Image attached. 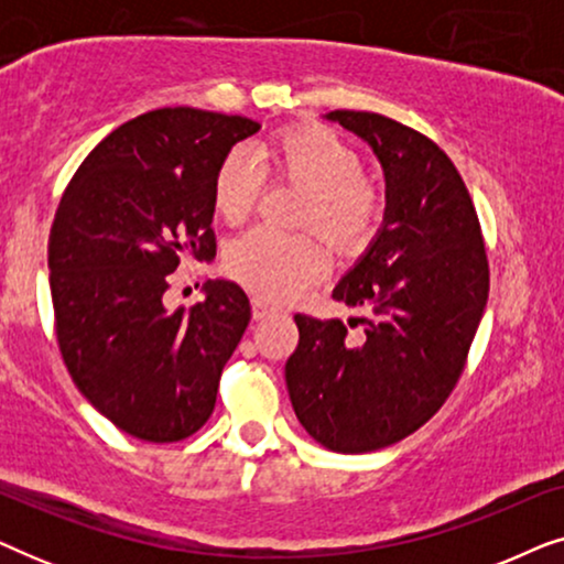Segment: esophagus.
Wrapping results in <instances>:
<instances>
[{"label":"esophagus","mask_w":564,"mask_h":564,"mask_svg":"<svg viewBox=\"0 0 564 564\" xmlns=\"http://www.w3.org/2000/svg\"><path fill=\"white\" fill-rule=\"evenodd\" d=\"M251 307H253V318L257 321H264V318H269V315L276 313V307L272 303H267L264 297H253Z\"/></svg>","instance_id":"34e87169"}]
</instances>
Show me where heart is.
I'll return each mask as SVG.
<instances>
[{"mask_svg": "<svg viewBox=\"0 0 564 564\" xmlns=\"http://www.w3.org/2000/svg\"><path fill=\"white\" fill-rule=\"evenodd\" d=\"M264 167L276 180L305 187L297 226L315 228L338 253L365 251L380 228L384 195L361 174L354 145L318 122L284 128L257 153L230 151L213 182L215 213L238 226L259 203ZM230 276L269 300H295L328 274V253L307 234L257 228L238 238L226 253Z\"/></svg>", "mask_w": 564, "mask_h": 564, "instance_id": "b5f03b06", "label": "heart"}]
</instances>
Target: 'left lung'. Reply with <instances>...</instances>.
I'll list each match as a JSON object with an SVG mask.
<instances>
[{
  "mask_svg": "<svg viewBox=\"0 0 564 564\" xmlns=\"http://www.w3.org/2000/svg\"><path fill=\"white\" fill-rule=\"evenodd\" d=\"M365 138L388 180V218L334 300L341 321L295 315L284 365L297 421L330 452L384 449L419 431L465 372L490 290L488 249L457 166L419 130L377 112L328 115Z\"/></svg>",
  "mask_w": 564,
  "mask_h": 564,
  "instance_id": "obj_1",
  "label": "left lung"
}]
</instances>
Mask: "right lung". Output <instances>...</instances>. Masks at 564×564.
Returning <instances> with one entry per match:
<instances>
[{"instance_id":"1","label":"right lung","mask_w":564,"mask_h":564,"mask_svg":"<svg viewBox=\"0 0 564 564\" xmlns=\"http://www.w3.org/2000/svg\"><path fill=\"white\" fill-rule=\"evenodd\" d=\"M257 120L161 107L99 141L61 197L48 238L58 351L82 395L126 434L182 442L205 426L251 321L236 282L166 311L182 259L215 257L213 182Z\"/></svg>"}]
</instances>
